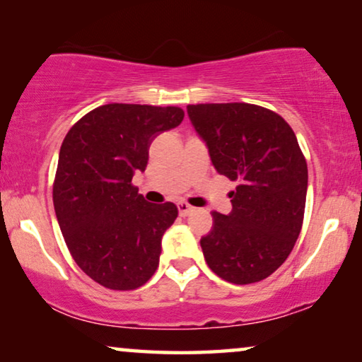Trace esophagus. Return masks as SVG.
Wrapping results in <instances>:
<instances>
[{"label":"esophagus","instance_id":"obj_1","mask_svg":"<svg viewBox=\"0 0 362 362\" xmlns=\"http://www.w3.org/2000/svg\"><path fill=\"white\" fill-rule=\"evenodd\" d=\"M177 206H178V214H180V216H187V215H190L192 211L195 210L194 206L187 204V202H178Z\"/></svg>","mask_w":362,"mask_h":362}]
</instances>
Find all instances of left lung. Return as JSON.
Instances as JSON below:
<instances>
[{"label": "left lung", "mask_w": 362, "mask_h": 362, "mask_svg": "<svg viewBox=\"0 0 362 362\" xmlns=\"http://www.w3.org/2000/svg\"><path fill=\"white\" fill-rule=\"evenodd\" d=\"M220 175L238 182L231 211H214L200 247L211 272L235 285L268 278L300 237L308 165L293 129L273 110L247 103L187 105Z\"/></svg>", "instance_id": "obj_1"}]
</instances>
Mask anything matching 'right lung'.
<instances>
[{
    "instance_id": "1",
    "label": "right lung",
    "mask_w": 362,
    "mask_h": 362,
    "mask_svg": "<svg viewBox=\"0 0 362 362\" xmlns=\"http://www.w3.org/2000/svg\"><path fill=\"white\" fill-rule=\"evenodd\" d=\"M184 120L180 107L105 104L69 129L57 160L52 202L62 237L83 272L109 290H136L158 267L172 202L148 204L132 185L148 147Z\"/></svg>"
}]
</instances>
